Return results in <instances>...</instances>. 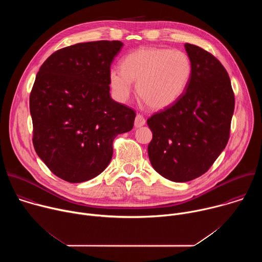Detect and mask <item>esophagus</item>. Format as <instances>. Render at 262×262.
<instances>
[{
  "label": "esophagus",
  "instance_id": "1",
  "mask_svg": "<svg viewBox=\"0 0 262 262\" xmlns=\"http://www.w3.org/2000/svg\"><path fill=\"white\" fill-rule=\"evenodd\" d=\"M145 123H146L145 118H144L141 114H138V115L136 116V119H135V126H136V127H141V126H143Z\"/></svg>",
  "mask_w": 262,
  "mask_h": 262
}]
</instances>
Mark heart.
<instances>
[{
	"mask_svg": "<svg viewBox=\"0 0 262 262\" xmlns=\"http://www.w3.org/2000/svg\"><path fill=\"white\" fill-rule=\"evenodd\" d=\"M192 74L193 63L185 52L149 47L127 54L121 68H111L108 79L117 100L128 99L134 81L138 95L151 108L162 110L181 97Z\"/></svg>",
	"mask_w": 262,
	"mask_h": 262,
	"instance_id": "1",
	"label": "heart"
}]
</instances>
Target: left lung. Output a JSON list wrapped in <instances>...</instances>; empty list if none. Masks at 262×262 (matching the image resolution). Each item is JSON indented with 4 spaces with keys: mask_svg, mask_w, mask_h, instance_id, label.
<instances>
[{
    "mask_svg": "<svg viewBox=\"0 0 262 262\" xmlns=\"http://www.w3.org/2000/svg\"><path fill=\"white\" fill-rule=\"evenodd\" d=\"M184 48L193 63L188 87L176 102L147 119L152 132L149 160L159 174L175 182L193 180L212 166L228 143L235 103L221 62L197 46Z\"/></svg>",
    "mask_w": 262,
    "mask_h": 262,
    "instance_id": "left-lung-1",
    "label": "left lung"
}]
</instances>
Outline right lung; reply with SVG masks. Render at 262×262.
<instances>
[{
  "mask_svg": "<svg viewBox=\"0 0 262 262\" xmlns=\"http://www.w3.org/2000/svg\"><path fill=\"white\" fill-rule=\"evenodd\" d=\"M122 46L100 40L66 47L37 73L30 94L34 149L65 181L100 174L112 160L114 139L134 126L135 111L110 96L111 64Z\"/></svg>",
  "mask_w": 262,
  "mask_h": 262,
  "instance_id": "obj_1",
  "label": "right lung"
}]
</instances>
